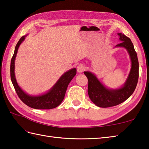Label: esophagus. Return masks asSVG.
Returning <instances> with one entry per match:
<instances>
[{
  "instance_id": "esophagus-1",
  "label": "esophagus",
  "mask_w": 149,
  "mask_h": 149,
  "mask_svg": "<svg viewBox=\"0 0 149 149\" xmlns=\"http://www.w3.org/2000/svg\"><path fill=\"white\" fill-rule=\"evenodd\" d=\"M85 69H86V67L83 64H80L77 66V71L78 72H82Z\"/></svg>"
}]
</instances>
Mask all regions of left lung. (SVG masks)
I'll return each instance as SVG.
<instances>
[{
    "instance_id": "1",
    "label": "left lung",
    "mask_w": 149,
    "mask_h": 149,
    "mask_svg": "<svg viewBox=\"0 0 149 149\" xmlns=\"http://www.w3.org/2000/svg\"><path fill=\"white\" fill-rule=\"evenodd\" d=\"M118 35L121 42L115 47L125 48L131 61L130 72L123 86L116 89L109 88L100 81L95 73L91 71L84 72L89 81L88 95L91 100L99 107H110L121 104L132 95L138 84L139 63L134 45L130 39L125 35L121 33H118Z\"/></svg>"
}]
</instances>
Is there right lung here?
I'll use <instances>...</instances> for the list:
<instances>
[{
  "label": "right lung",
  "mask_w": 149,
  "mask_h": 149,
  "mask_svg": "<svg viewBox=\"0 0 149 149\" xmlns=\"http://www.w3.org/2000/svg\"><path fill=\"white\" fill-rule=\"evenodd\" d=\"M27 35L23 36L18 42L11 58L10 65L11 80L17 95L20 99L29 107L36 109H51L58 106L64 98L65 94L69 84L77 74V69L72 68L64 72L60 77L54 86L48 91L41 95H31L26 93L18 84L15 73V58L19 46L25 40Z\"/></svg>",
  "instance_id": "add662e5"
}]
</instances>
